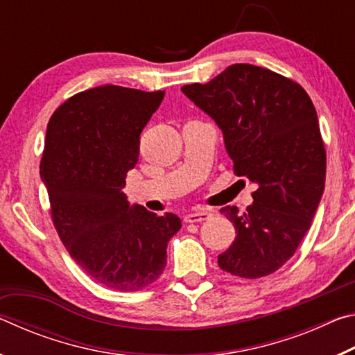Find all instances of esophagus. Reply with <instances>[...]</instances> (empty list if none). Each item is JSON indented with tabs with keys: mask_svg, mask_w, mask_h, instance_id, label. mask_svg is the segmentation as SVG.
Listing matches in <instances>:
<instances>
[{
	"mask_svg": "<svg viewBox=\"0 0 355 355\" xmlns=\"http://www.w3.org/2000/svg\"><path fill=\"white\" fill-rule=\"evenodd\" d=\"M211 218V211L208 209H199V211H192L184 216V222H203Z\"/></svg>",
	"mask_w": 355,
	"mask_h": 355,
	"instance_id": "obj_1",
	"label": "esophagus"
}]
</instances>
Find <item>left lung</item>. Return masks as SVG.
Wrapping results in <instances>:
<instances>
[{"label": "left lung", "instance_id": "obj_1", "mask_svg": "<svg viewBox=\"0 0 355 355\" xmlns=\"http://www.w3.org/2000/svg\"><path fill=\"white\" fill-rule=\"evenodd\" d=\"M182 91L222 130L236 175L258 186L244 213L220 209L236 238L218 257L219 268L243 279L275 272L310 228L326 182V148L309 94L252 64H233Z\"/></svg>", "mask_w": 355, "mask_h": 355}]
</instances>
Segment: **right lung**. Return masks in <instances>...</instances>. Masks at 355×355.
I'll return each instance as SVG.
<instances>
[{"label":"right lung","instance_id":"obj_1","mask_svg":"<svg viewBox=\"0 0 355 355\" xmlns=\"http://www.w3.org/2000/svg\"><path fill=\"white\" fill-rule=\"evenodd\" d=\"M164 91L94 87L58 107L46 127L40 177L59 238L84 272L117 291H137L163 274L178 216L131 207L122 189L139 156V136Z\"/></svg>","mask_w":355,"mask_h":355}]
</instances>
